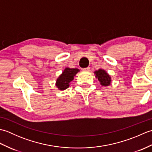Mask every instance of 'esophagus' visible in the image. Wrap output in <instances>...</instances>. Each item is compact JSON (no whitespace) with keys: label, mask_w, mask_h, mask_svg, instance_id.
Wrapping results in <instances>:
<instances>
[{"label":"esophagus","mask_w":152,"mask_h":152,"mask_svg":"<svg viewBox=\"0 0 152 152\" xmlns=\"http://www.w3.org/2000/svg\"><path fill=\"white\" fill-rule=\"evenodd\" d=\"M82 71H84V72H88V71L90 70V68L89 67H87V68H85V69H82Z\"/></svg>","instance_id":"obj_1"}]
</instances>
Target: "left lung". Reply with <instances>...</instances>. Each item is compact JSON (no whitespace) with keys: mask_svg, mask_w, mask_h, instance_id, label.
Returning <instances> with one entry per match:
<instances>
[{"mask_svg":"<svg viewBox=\"0 0 152 152\" xmlns=\"http://www.w3.org/2000/svg\"><path fill=\"white\" fill-rule=\"evenodd\" d=\"M95 78L98 79L100 84L102 86H109L112 83V78L108 73L102 69H99L94 72Z\"/></svg>","mask_w":152,"mask_h":152,"instance_id":"obj_1","label":"left lung"}]
</instances>
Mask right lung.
Listing matches in <instances>:
<instances>
[{
    "label": "right lung",
    "instance_id": "right-lung-1",
    "mask_svg": "<svg viewBox=\"0 0 152 152\" xmlns=\"http://www.w3.org/2000/svg\"><path fill=\"white\" fill-rule=\"evenodd\" d=\"M80 72L78 69H70L69 67H66L62 74L58 77L56 82V86L59 90L63 91L69 88L70 82L74 78L76 74Z\"/></svg>",
    "mask_w": 152,
    "mask_h": 152
}]
</instances>
